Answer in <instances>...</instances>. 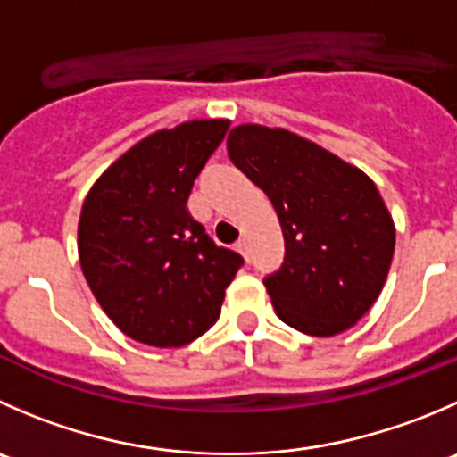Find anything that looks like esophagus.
<instances>
[{
    "label": "esophagus",
    "mask_w": 457,
    "mask_h": 457,
    "mask_svg": "<svg viewBox=\"0 0 457 457\" xmlns=\"http://www.w3.org/2000/svg\"><path fill=\"white\" fill-rule=\"evenodd\" d=\"M237 250L241 252L243 256H245V261H250V247H247V241H245V238H241V241L237 243Z\"/></svg>",
    "instance_id": "esophagus-1"
}]
</instances>
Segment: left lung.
Returning <instances> with one entry per match:
<instances>
[{"mask_svg": "<svg viewBox=\"0 0 457 457\" xmlns=\"http://www.w3.org/2000/svg\"><path fill=\"white\" fill-rule=\"evenodd\" d=\"M228 156L265 192L286 256L263 278L278 319L312 337L355 326L382 292L395 225L373 180L286 129L238 125Z\"/></svg>", "mask_w": 457, "mask_h": 457, "instance_id": "1", "label": "left lung"}]
</instances>
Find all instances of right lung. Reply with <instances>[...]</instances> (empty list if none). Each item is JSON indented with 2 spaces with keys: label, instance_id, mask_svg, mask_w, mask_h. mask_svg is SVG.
Instances as JSON below:
<instances>
[{
  "label": "right lung",
  "instance_id": "1",
  "mask_svg": "<svg viewBox=\"0 0 457 457\" xmlns=\"http://www.w3.org/2000/svg\"><path fill=\"white\" fill-rule=\"evenodd\" d=\"M228 120L161 129L122 154L84 198L78 252L84 278L127 337L180 348L210 330L243 265L187 210L194 180Z\"/></svg>",
  "mask_w": 457,
  "mask_h": 457
}]
</instances>
